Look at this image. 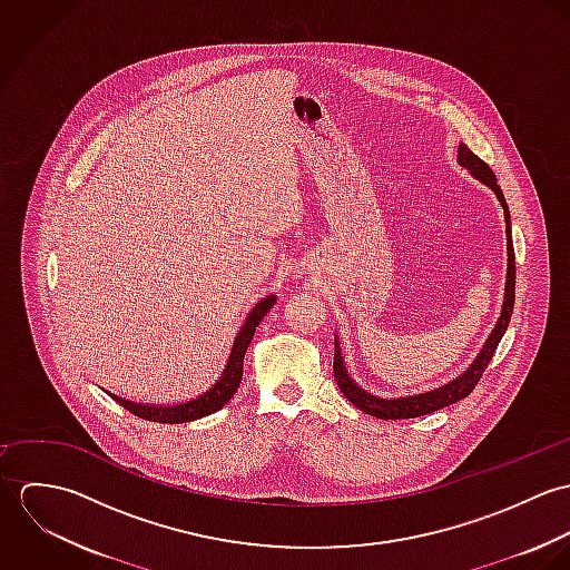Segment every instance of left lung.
I'll return each instance as SVG.
<instances>
[{
  "mask_svg": "<svg viewBox=\"0 0 570 570\" xmlns=\"http://www.w3.org/2000/svg\"><path fill=\"white\" fill-rule=\"evenodd\" d=\"M459 163L463 164L465 168L472 170V175H476L481 181H485L488 186H491V190L495 193V197L500 199L502 208H504V222H507V256H509V267H507V287H504V303H502V314L498 318V325L491 331L483 351L479 353L476 362L454 382L436 389V391H430V393H423V395H414V397H402V400H380V397H373L368 393H364L362 389H357V384H353V380L346 375V368L342 364V355H340V348L335 346V357H333V375H335V382H337V389L342 391V395L353 404V406L364 410L366 414H373L377 419H414V416H423V414H430L439 407L450 406L459 400H465L474 389L476 384L481 382L485 368H488L495 348H498V342L502 340L509 321H511V314H513V301H515V252H513V242H511V219H509V208H507V202H504V195L495 181V175L493 170L489 168L488 163H483L476 154H472V149L468 145H461L459 147Z\"/></svg>",
  "mask_w": 570,
  "mask_h": 570,
  "instance_id": "left-lung-1",
  "label": "left lung"
}]
</instances>
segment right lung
I'll return each instance as SVG.
<instances>
[{
  "label": "right lung",
  "instance_id": "1",
  "mask_svg": "<svg viewBox=\"0 0 570 570\" xmlns=\"http://www.w3.org/2000/svg\"><path fill=\"white\" fill-rule=\"evenodd\" d=\"M274 301H276L274 296H267L261 303H256V307L245 318V325L242 326V331H239V335H237V340L233 344V351H230V357H228V364H226L222 377L206 393L197 395L195 400L181 402V404H173V406H149V404L127 402V400L116 397V395H111V397L120 406L127 407L129 412H134L136 416L147 419V421H160V423H184V421H193V419H199V416L217 412L219 407L226 406L233 400V395L237 393V389L242 384V375H244L245 348L252 342L258 323L272 309Z\"/></svg>",
  "mask_w": 570,
  "mask_h": 570
}]
</instances>
